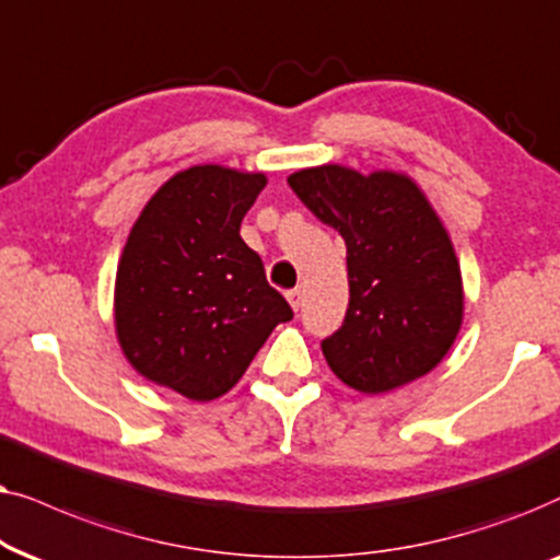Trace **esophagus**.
Masks as SVG:
<instances>
[{"mask_svg":"<svg viewBox=\"0 0 560 560\" xmlns=\"http://www.w3.org/2000/svg\"><path fill=\"white\" fill-rule=\"evenodd\" d=\"M287 300H289V304H292L294 312L300 310V307H302V289H289Z\"/></svg>","mask_w":560,"mask_h":560,"instance_id":"34e87169","label":"esophagus"}]
</instances>
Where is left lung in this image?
<instances>
[{"label": "left lung", "instance_id": "8db88e82", "mask_svg": "<svg viewBox=\"0 0 560 560\" xmlns=\"http://www.w3.org/2000/svg\"><path fill=\"white\" fill-rule=\"evenodd\" d=\"M348 250L350 302L323 340L332 374L361 394H386L430 374L464 323V279L443 220L415 178L325 163L287 178Z\"/></svg>", "mask_w": 560, "mask_h": 560}]
</instances>
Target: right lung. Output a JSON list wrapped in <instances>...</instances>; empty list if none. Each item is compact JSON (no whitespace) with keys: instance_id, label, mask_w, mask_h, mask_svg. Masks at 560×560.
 <instances>
[{"instance_id":"obj_1","label":"right lung","mask_w":560,"mask_h":560,"mask_svg":"<svg viewBox=\"0 0 560 560\" xmlns=\"http://www.w3.org/2000/svg\"><path fill=\"white\" fill-rule=\"evenodd\" d=\"M266 174L202 163L148 199L115 276V332L148 382L212 401L241 382L279 323L292 319L264 260L241 237Z\"/></svg>"}]
</instances>
